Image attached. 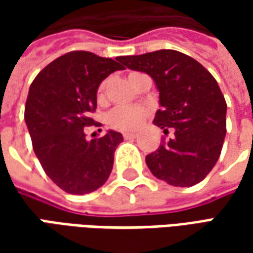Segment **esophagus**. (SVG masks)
<instances>
[{"instance_id":"34e87169","label":"esophagus","mask_w":253,"mask_h":253,"mask_svg":"<svg viewBox=\"0 0 253 253\" xmlns=\"http://www.w3.org/2000/svg\"><path fill=\"white\" fill-rule=\"evenodd\" d=\"M135 137H137L135 132H123V138H125V139H132V138Z\"/></svg>"}]
</instances>
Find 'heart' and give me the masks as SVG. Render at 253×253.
<instances>
[{"mask_svg":"<svg viewBox=\"0 0 253 253\" xmlns=\"http://www.w3.org/2000/svg\"><path fill=\"white\" fill-rule=\"evenodd\" d=\"M135 73H130L128 78H131ZM104 85H100L99 99L103 97ZM149 111L145 107H116L107 115V123L115 130L121 131H131L142 125L148 118Z\"/></svg>","mask_w":253,"mask_h":253,"instance_id":"obj_1","label":"heart"}]
</instances>
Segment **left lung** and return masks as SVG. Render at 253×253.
Listing matches in <instances>:
<instances>
[{"label": "left lung", "instance_id": "obj_1", "mask_svg": "<svg viewBox=\"0 0 253 253\" xmlns=\"http://www.w3.org/2000/svg\"><path fill=\"white\" fill-rule=\"evenodd\" d=\"M131 70L153 78L161 110L153 123L175 137L163 139L146 156L149 169L170 186L191 187L202 181L219 159L226 135V101L215 78L194 58L175 50L119 57Z\"/></svg>", "mask_w": 253, "mask_h": 253}]
</instances>
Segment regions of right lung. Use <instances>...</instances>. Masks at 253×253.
I'll return each mask as SVG.
<instances>
[{
  "mask_svg": "<svg viewBox=\"0 0 253 253\" xmlns=\"http://www.w3.org/2000/svg\"><path fill=\"white\" fill-rule=\"evenodd\" d=\"M116 60L70 51L47 65L31 84L24 119L32 148L46 175L67 194L96 191L112 170L121 132L110 130L88 141L84 128L94 125L90 114L97 107L100 83L125 69Z\"/></svg>",
  "mask_w": 253,
  "mask_h": 253,
  "instance_id": "obj_1",
  "label": "right lung"
}]
</instances>
